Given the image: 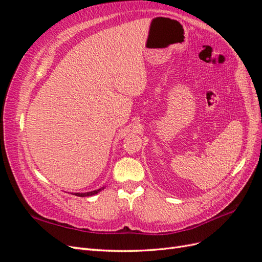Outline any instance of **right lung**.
<instances>
[{
    "label": "right lung",
    "instance_id": "obj_1",
    "mask_svg": "<svg viewBox=\"0 0 262 262\" xmlns=\"http://www.w3.org/2000/svg\"><path fill=\"white\" fill-rule=\"evenodd\" d=\"M102 189H104V188H100V189H98V190H94V191H91V192H86V193H74V194L77 195V196H90V195H94V194L98 193L99 191H101Z\"/></svg>",
    "mask_w": 262,
    "mask_h": 262
}]
</instances>
